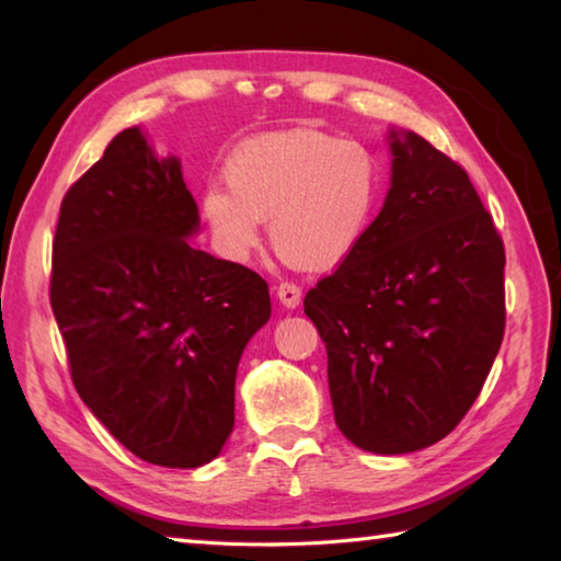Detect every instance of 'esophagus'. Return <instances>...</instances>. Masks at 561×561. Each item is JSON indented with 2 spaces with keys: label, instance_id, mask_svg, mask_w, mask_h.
Segmentation results:
<instances>
[{
  "label": "esophagus",
  "instance_id": "obj_1",
  "mask_svg": "<svg viewBox=\"0 0 561 561\" xmlns=\"http://www.w3.org/2000/svg\"><path fill=\"white\" fill-rule=\"evenodd\" d=\"M277 299L284 304V307H289V309L299 307V301H301V289H299L297 284H294V282H282L279 287H277Z\"/></svg>",
  "mask_w": 561,
  "mask_h": 561
}]
</instances>
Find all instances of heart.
I'll list each match as a JSON object with an SVG mask.
<instances>
[{
  "mask_svg": "<svg viewBox=\"0 0 561 561\" xmlns=\"http://www.w3.org/2000/svg\"><path fill=\"white\" fill-rule=\"evenodd\" d=\"M222 175L227 190L207 187L201 205L225 257L250 260L270 220L279 257L307 270H331L356 250L383 185L371 148L314 128L247 140Z\"/></svg>",
  "mask_w": 561,
  "mask_h": 561,
  "instance_id": "obj_1",
  "label": "heart"
}]
</instances>
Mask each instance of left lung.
<instances>
[{"instance_id": "8db88e82", "label": "left lung", "mask_w": 561, "mask_h": 561, "mask_svg": "<svg viewBox=\"0 0 561 561\" xmlns=\"http://www.w3.org/2000/svg\"><path fill=\"white\" fill-rule=\"evenodd\" d=\"M391 153L383 210L304 297L339 431L381 455L445 438L505 336V244L465 168L415 133Z\"/></svg>"}]
</instances>
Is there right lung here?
<instances>
[{
  "instance_id": "right-lung-1",
  "label": "right lung",
  "mask_w": 561,
  "mask_h": 561,
  "mask_svg": "<svg viewBox=\"0 0 561 561\" xmlns=\"http://www.w3.org/2000/svg\"><path fill=\"white\" fill-rule=\"evenodd\" d=\"M197 225L178 160L126 128L66 190L51 244L49 299L76 391L163 468L220 455L237 364L272 314L257 272L187 242Z\"/></svg>"
}]
</instances>
